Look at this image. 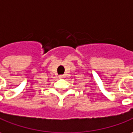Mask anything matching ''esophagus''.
Listing matches in <instances>:
<instances>
[{
  "instance_id": "esophagus-1",
  "label": "esophagus",
  "mask_w": 133,
  "mask_h": 133,
  "mask_svg": "<svg viewBox=\"0 0 133 133\" xmlns=\"http://www.w3.org/2000/svg\"><path fill=\"white\" fill-rule=\"evenodd\" d=\"M64 77H65V75H61L58 76V78H60V79L64 78Z\"/></svg>"
}]
</instances>
